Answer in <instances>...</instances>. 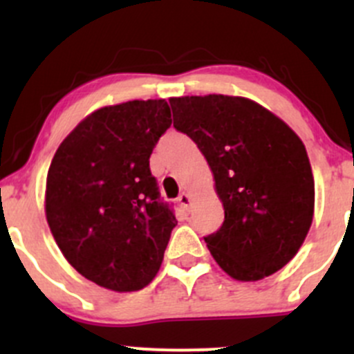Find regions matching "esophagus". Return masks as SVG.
<instances>
[{
	"label": "esophagus",
	"instance_id": "1",
	"mask_svg": "<svg viewBox=\"0 0 354 354\" xmlns=\"http://www.w3.org/2000/svg\"><path fill=\"white\" fill-rule=\"evenodd\" d=\"M178 202L181 203V205H183V209H190V205H192V197L190 195L187 194V192H183V194L180 195V197H178Z\"/></svg>",
	"mask_w": 354,
	"mask_h": 354
}]
</instances>
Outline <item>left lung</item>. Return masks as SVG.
I'll return each instance as SVG.
<instances>
[{
    "label": "left lung",
    "instance_id": "1",
    "mask_svg": "<svg viewBox=\"0 0 354 354\" xmlns=\"http://www.w3.org/2000/svg\"><path fill=\"white\" fill-rule=\"evenodd\" d=\"M169 104L173 127L205 156L224 207L223 226L203 238L214 260L238 281L283 269L313 219L315 185L303 142L245 97L192 95Z\"/></svg>",
    "mask_w": 354,
    "mask_h": 354
}]
</instances>
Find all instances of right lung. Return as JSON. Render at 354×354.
Returning <instances> with one entry per match:
<instances>
[{"label":"right lung","mask_w":354,"mask_h":354,"mask_svg":"<svg viewBox=\"0 0 354 354\" xmlns=\"http://www.w3.org/2000/svg\"><path fill=\"white\" fill-rule=\"evenodd\" d=\"M169 127L164 99L108 106L88 114L53 157L49 230L71 267L99 286L138 291L162 263L176 217L149 159Z\"/></svg>","instance_id":"add662e5"}]
</instances>
